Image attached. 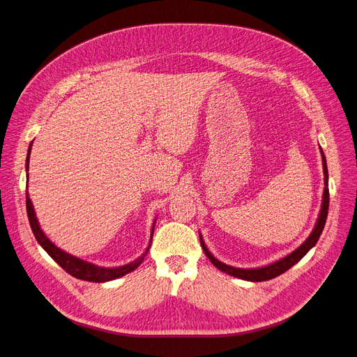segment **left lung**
<instances>
[{
  "instance_id": "left-lung-1",
  "label": "left lung",
  "mask_w": 357,
  "mask_h": 357,
  "mask_svg": "<svg viewBox=\"0 0 357 357\" xmlns=\"http://www.w3.org/2000/svg\"><path fill=\"white\" fill-rule=\"evenodd\" d=\"M320 153H321V164H323V175H325V190H323V198H321V206H320V212L317 216V220L314 223V228L312 231V234L309 235V238L291 253H289L287 256L279 259V261L269 264L266 266L262 268H253V269H242V268H235V266H229L226 265L209 252V249L205 245V241L202 239V235L199 234L201 238V246L205 252V255L208 256L209 261L222 272L228 273L231 276H235L238 279L242 280H249V282H264V280H269L273 279L282 273H284L287 269H290L294 265H296L301 259L317 243L323 228H325L326 223V218H328V211H329V174H328V165H326V156L323 153L321 148H320Z\"/></svg>"
}]
</instances>
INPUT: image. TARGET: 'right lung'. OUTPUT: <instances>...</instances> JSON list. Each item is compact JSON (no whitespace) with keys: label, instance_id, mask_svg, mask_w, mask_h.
I'll return each instance as SVG.
<instances>
[{"label":"right lung","instance_id":"1","mask_svg":"<svg viewBox=\"0 0 357 357\" xmlns=\"http://www.w3.org/2000/svg\"><path fill=\"white\" fill-rule=\"evenodd\" d=\"M31 146H32V142L29 144V148H28V155H26V162H25V168L28 171L29 168V155H31ZM28 176V175H26ZM26 215H28V220H29V225H31V229H32V234H34L37 242L43 246V249L54 259V261L66 271L67 273H70L71 276L77 278V279H81V280H86V282H96V283H104V282H108V280H114V279H118L121 276H125L126 273L135 271L142 262L144 259L151 248V243H152V235H153V228H155V222L156 219L153 220L152 223V231H151V239H149V245L146 246L145 252L138 257L135 259V261L129 262L126 265H122V266H116V268H102V266H98V265H93V264H89L86 261H82V259L71 255V253H67L66 250H62L61 248L55 246V243H52L47 235L43 232L41 226L38 223V219H37V215H36V211H34V206H32V202L28 197V190H26Z\"/></svg>","mask_w":357,"mask_h":357}]
</instances>
